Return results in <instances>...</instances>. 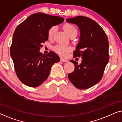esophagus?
Here are the masks:
<instances>
[{"mask_svg":"<svg viewBox=\"0 0 122 122\" xmlns=\"http://www.w3.org/2000/svg\"><path fill=\"white\" fill-rule=\"evenodd\" d=\"M60 61L61 62H67L68 61L67 60L65 59H64V58H63V57H61L60 58Z\"/></svg>","mask_w":122,"mask_h":122,"instance_id":"obj_1","label":"esophagus"}]
</instances>
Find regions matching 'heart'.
Masks as SVG:
<instances>
[{
  "mask_svg": "<svg viewBox=\"0 0 122 122\" xmlns=\"http://www.w3.org/2000/svg\"><path fill=\"white\" fill-rule=\"evenodd\" d=\"M63 29L66 31L68 35L70 37L72 35L75 33H77V30L76 27L71 24H66L63 26ZM56 31V26H52L49 29L48 31V37L49 38H52L54 36V34L55 33ZM70 48L67 46H62V45H57L55 46L54 50L57 52L58 54L61 55L62 56H66L68 51H70Z\"/></svg>",
  "mask_w": 122,
  "mask_h": 122,
  "instance_id": "1",
  "label": "heart"
}]
</instances>
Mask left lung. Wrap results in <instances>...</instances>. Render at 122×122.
I'll return each instance as SVG.
<instances>
[{
  "label": "left lung",
  "instance_id": "obj_1",
  "mask_svg": "<svg viewBox=\"0 0 122 122\" xmlns=\"http://www.w3.org/2000/svg\"><path fill=\"white\" fill-rule=\"evenodd\" d=\"M66 21L78 27L80 40L73 55L82 58L80 65L70 60L75 65V70L68 75V79L76 88H89L101 80L109 61L107 35L98 24L87 17L78 16L67 19Z\"/></svg>",
  "mask_w": 122,
  "mask_h": 122
}]
</instances>
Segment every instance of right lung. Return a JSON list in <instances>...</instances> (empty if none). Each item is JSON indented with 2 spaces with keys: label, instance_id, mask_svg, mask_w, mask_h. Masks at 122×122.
I'll return each mask as SVG.
<instances>
[{
  "label": "right lung",
  "instance_id": "add662e5",
  "mask_svg": "<svg viewBox=\"0 0 122 122\" xmlns=\"http://www.w3.org/2000/svg\"><path fill=\"white\" fill-rule=\"evenodd\" d=\"M64 21L60 16L35 13L18 25L14 32L10 55L15 72L24 85L36 87L49 76L51 67L60 57L50 51L46 55L40 52L42 43L48 40V31Z\"/></svg>",
  "mask_w": 122,
  "mask_h": 122
}]
</instances>
